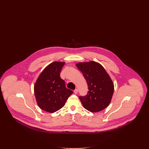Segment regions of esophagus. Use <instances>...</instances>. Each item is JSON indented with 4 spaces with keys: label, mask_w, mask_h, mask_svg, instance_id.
Segmentation results:
<instances>
[{
    "label": "esophagus",
    "mask_w": 149,
    "mask_h": 149,
    "mask_svg": "<svg viewBox=\"0 0 149 149\" xmlns=\"http://www.w3.org/2000/svg\"><path fill=\"white\" fill-rule=\"evenodd\" d=\"M74 93L75 94H77L78 93V89H75L74 91Z\"/></svg>",
    "instance_id": "esophagus-1"
}]
</instances>
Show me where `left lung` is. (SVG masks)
Instances as JSON below:
<instances>
[{
  "mask_svg": "<svg viewBox=\"0 0 149 149\" xmlns=\"http://www.w3.org/2000/svg\"><path fill=\"white\" fill-rule=\"evenodd\" d=\"M77 67L87 82L86 95L79 97L83 106L91 112H98L109 106L114 92V84L104 68L98 63L91 61L79 63Z\"/></svg>",
  "mask_w": 149,
  "mask_h": 149,
  "instance_id": "1",
  "label": "left lung"
}]
</instances>
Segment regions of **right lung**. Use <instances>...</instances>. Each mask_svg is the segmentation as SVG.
<instances>
[{
	"label": "right lung",
	"mask_w": 149,
	"mask_h": 149,
	"mask_svg": "<svg viewBox=\"0 0 149 149\" xmlns=\"http://www.w3.org/2000/svg\"><path fill=\"white\" fill-rule=\"evenodd\" d=\"M65 62L55 61L47 65L37 78L34 92L38 106L43 111L54 113L63 108L72 91L65 86L60 72Z\"/></svg>",
	"instance_id": "add662e5"
}]
</instances>
